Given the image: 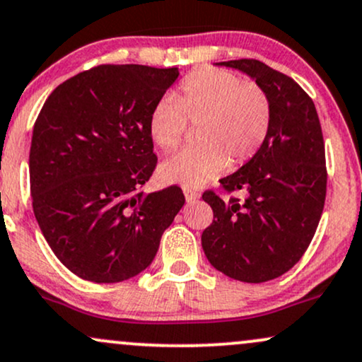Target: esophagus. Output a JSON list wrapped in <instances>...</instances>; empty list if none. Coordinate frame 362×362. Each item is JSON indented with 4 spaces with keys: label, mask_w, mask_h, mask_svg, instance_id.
Here are the masks:
<instances>
[{
    "label": "esophagus",
    "mask_w": 362,
    "mask_h": 362,
    "mask_svg": "<svg viewBox=\"0 0 362 362\" xmlns=\"http://www.w3.org/2000/svg\"><path fill=\"white\" fill-rule=\"evenodd\" d=\"M182 191H185V198H186V202H188V203L197 202V199L199 198L198 191H194V189H191V188H185Z\"/></svg>",
    "instance_id": "obj_1"
}]
</instances>
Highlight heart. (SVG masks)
<instances>
[{"instance_id":"b5f03b06","label":"heart","mask_w":362,"mask_h":362,"mask_svg":"<svg viewBox=\"0 0 362 362\" xmlns=\"http://www.w3.org/2000/svg\"><path fill=\"white\" fill-rule=\"evenodd\" d=\"M188 123L198 129L197 147L164 160L160 181L199 186L227 165L247 163L269 132V98L259 84L230 71L198 69L181 81L176 98L164 96L154 105L148 134L157 147L171 152L185 140Z\"/></svg>"}]
</instances>
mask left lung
I'll return each instance as SVG.
<instances>
[{
	"instance_id": "left-lung-1",
	"label": "left lung",
	"mask_w": 362,
	"mask_h": 362,
	"mask_svg": "<svg viewBox=\"0 0 362 362\" xmlns=\"http://www.w3.org/2000/svg\"><path fill=\"white\" fill-rule=\"evenodd\" d=\"M256 79L271 103L264 144L239 171L222 177V199L208 189L203 199L214 222L202 245L210 264L228 278L264 283L290 271L308 249L324 211L325 146L312 98L290 76L256 59L220 62Z\"/></svg>"
}]
</instances>
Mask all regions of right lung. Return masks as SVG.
Here are the masks:
<instances>
[{"label":"right lung","instance_id":"right-lung-1","mask_svg":"<svg viewBox=\"0 0 362 362\" xmlns=\"http://www.w3.org/2000/svg\"><path fill=\"white\" fill-rule=\"evenodd\" d=\"M177 76V67L103 64L59 84L38 113L33 214L59 261L86 281L142 273L185 205L180 186L140 191L157 164L148 117Z\"/></svg>","mask_w":362,"mask_h":362}]
</instances>
